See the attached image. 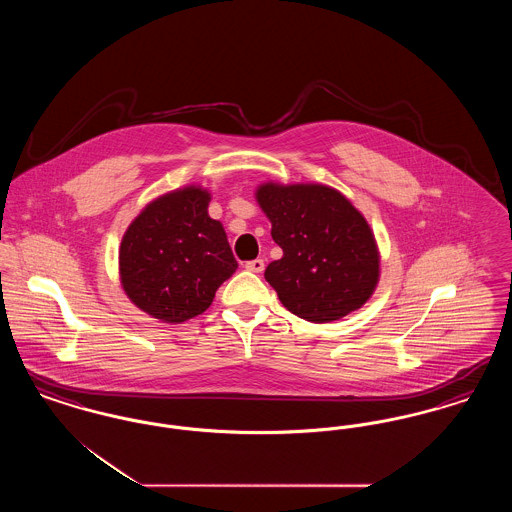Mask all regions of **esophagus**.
I'll return each instance as SVG.
<instances>
[{"label":"esophagus","mask_w":512,"mask_h":512,"mask_svg":"<svg viewBox=\"0 0 512 512\" xmlns=\"http://www.w3.org/2000/svg\"><path fill=\"white\" fill-rule=\"evenodd\" d=\"M245 268L249 272H263L265 270V261L263 259H253V261H247Z\"/></svg>","instance_id":"1"}]
</instances>
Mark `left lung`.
<instances>
[{
  "instance_id": "obj_1",
  "label": "left lung",
  "mask_w": 512,
  "mask_h": 512,
  "mask_svg": "<svg viewBox=\"0 0 512 512\" xmlns=\"http://www.w3.org/2000/svg\"><path fill=\"white\" fill-rule=\"evenodd\" d=\"M255 199L284 255L265 270L282 305L309 322L361 309L380 280V251L361 211L324 184L265 182Z\"/></svg>"
}]
</instances>
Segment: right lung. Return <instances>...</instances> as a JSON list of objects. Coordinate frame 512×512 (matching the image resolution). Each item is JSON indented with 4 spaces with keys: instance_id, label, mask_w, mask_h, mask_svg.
Listing matches in <instances>:
<instances>
[{
    "instance_id": "add662e5",
    "label": "right lung",
    "mask_w": 512,
    "mask_h": 512,
    "mask_svg": "<svg viewBox=\"0 0 512 512\" xmlns=\"http://www.w3.org/2000/svg\"><path fill=\"white\" fill-rule=\"evenodd\" d=\"M211 194L186 186L159 195L130 222L119 247V276L128 299L163 322L180 324L209 309L238 263Z\"/></svg>"
}]
</instances>
